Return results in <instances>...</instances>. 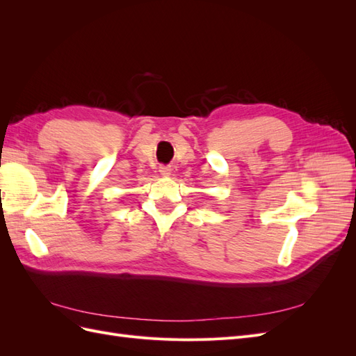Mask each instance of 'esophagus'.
<instances>
[{
	"label": "esophagus",
	"instance_id": "34e87169",
	"mask_svg": "<svg viewBox=\"0 0 356 356\" xmlns=\"http://www.w3.org/2000/svg\"><path fill=\"white\" fill-rule=\"evenodd\" d=\"M170 166H160V174L165 175V177H169L170 175Z\"/></svg>",
	"mask_w": 356,
	"mask_h": 356
}]
</instances>
